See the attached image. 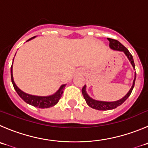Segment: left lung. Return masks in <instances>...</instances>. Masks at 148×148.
Returning a JSON list of instances; mask_svg holds the SVG:
<instances>
[{
	"mask_svg": "<svg viewBox=\"0 0 148 148\" xmlns=\"http://www.w3.org/2000/svg\"><path fill=\"white\" fill-rule=\"evenodd\" d=\"M107 39L110 41V47L111 49H114V50H118V51H121V52H123L125 54V55L127 56V58H128V60H130L131 63H132V66L135 69V64L134 62L133 56H132V54L129 52V51L128 50L126 47L123 46V45L120 43L119 41H117L115 39H112V38H107ZM136 74L135 73V77L134 79L133 82V85H132V88L130 89V90L128 91V93L124 96L123 99H120L118 101H112V102H107V101H96L94 99H91L86 93V90H85V85H84V87L82 89V95L84 96V99L86 101V103L89 107H90L91 108H93L95 110H113V109L117 108L118 107L121 106L132 93V90H133V88L134 87L135 84V80H136Z\"/></svg>",
	"mask_w": 148,
	"mask_h": 148,
	"instance_id": "8db88e82",
	"label": "left lung"
}]
</instances>
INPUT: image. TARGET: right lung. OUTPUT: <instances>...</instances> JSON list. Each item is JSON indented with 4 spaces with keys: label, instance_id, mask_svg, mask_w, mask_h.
<instances>
[{
    "label": "right lung",
    "instance_id": "1",
    "mask_svg": "<svg viewBox=\"0 0 148 148\" xmlns=\"http://www.w3.org/2000/svg\"><path fill=\"white\" fill-rule=\"evenodd\" d=\"M35 38V36L30 38L29 40L32 39V38ZM11 78H12V82L13 84V86L17 94L20 96L23 101L26 102L28 104L34 106V107H38V108L45 109V108H49V107H53L55 106L58 102L59 101L60 99L61 98L62 94L63 93V90H64L65 85H63L60 86L58 90L55 93V94L52 95V96H33V95L27 94V93H24L23 91L19 89L16 85H15L14 82L13 75H12V65L11 67Z\"/></svg>",
    "mask_w": 148,
    "mask_h": 148
}]
</instances>
